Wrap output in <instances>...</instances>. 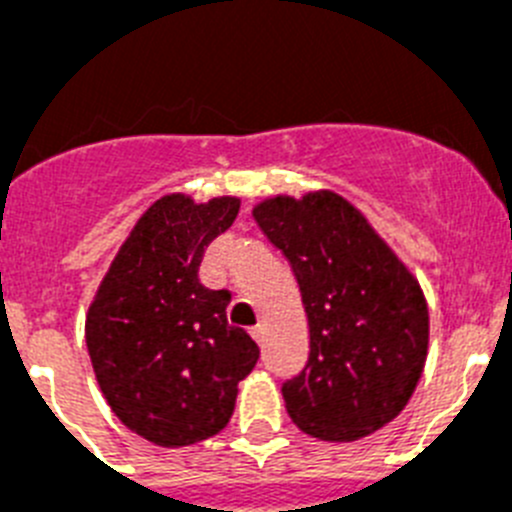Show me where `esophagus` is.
Wrapping results in <instances>:
<instances>
[{
  "mask_svg": "<svg viewBox=\"0 0 512 512\" xmlns=\"http://www.w3.org/2000/svg\"><path fill=\"white\" fill-rule=\"evenodd\" d=\"M248 333H251V338H253V341H256V343L264 341V325H253V328L248 330Z\"/></svg>",
  "mask_w": 512,
  "mask_h": 512,
  "instance_id": "obj_1",
  "label": "esophagus"
}]
</instances>
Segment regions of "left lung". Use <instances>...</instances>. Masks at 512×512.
Segmentation results:
<instances>
[{
    "mask_svg": "<svg viewBox=\"0 0 512 512\" xmlns=\"http://www.w3.org/2000/svg\"><path fill=\"white\" fill-rule=\"evenodd\" d=\"M300 284L310 356L282 384L300 431L356 441L395 420L428 356V305L410 269L341 194H277L253 207Z\"/></svg>",
    "mask_w": 512,
    "mask_h": 512,
    "instance_id": "1",
    "label": "left lung"
}]
</instances>
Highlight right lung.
Here are the masks:
<instances>
[{"instance_id": "1", "label": "right lung", "mask_w": 512, "mask_h": 512, "mask_svg": "<svg viewBox=\"0 0 512 512\" xmlns=\"http://www.w3.org/2000/svg\"><path fill=\"white\" fill-rule=\"evenodd\" d=\"M241 200L166 194L117 251L87 312V348L104 400L140 438L179 449L228 425L259 346L225 318L228 289L200 282L205 248Z\"/></svg>"}]
</instances>
